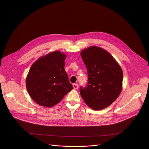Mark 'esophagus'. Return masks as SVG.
Listing matches in <instances>:
<instances>
[{
    "instance_id": "obj_1",
    "label": "esophagus",
    "mask_w": 149,
    "mask_h": 149,
    "mask_svg": "<svg viewBox=\"0 0 149 149\" xmlns=\"http://www.w3.org/2000/svg\"><path fill=\"white\" fill-rule=\"evenodd\" d=\"M73 86L74 89H77L79 88V85H78V84H74L73 85Z\"/></svg>"
}]
</instances>
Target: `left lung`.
Here are the masks:
<instances>
[{
  "label": "left lung",
  "mask_w": 149,
  "mask_h": 149,
  "mask_svg": "<svg viewBox=\"0 0 149 149\" xmlns=\"http://www.w3.org/2000/svg\"><path fill=\"white\" fill-rule=\"evenodd\" d=\"M81 56L88 80L86 86H80L81 96L92 109H103L115 102L121 93L122 68L110 53L97 46L84 49Z\"/></svg>",
  "instance_id": "obj_1"
}]
</instances>
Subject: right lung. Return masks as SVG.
<instances>
[{"mask_svg":"<svg viewBox=\"0 0 149 149\" xmlns=\"http://www.w3.org/2000/svg\"><path fill=\"white\" fill-rule=\"evenodd\" d=\"M66 57L64 53L54 51L31 65L26 80V88L39 105L54 106L73 89L64 69Z\"/></svg>","mask_w":149,"mask_h":149,"instance_id":"obj_1","label":"right lung"}]
</instances>
